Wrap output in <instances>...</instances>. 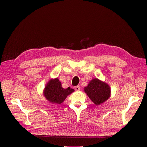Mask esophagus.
<instances>
[{"label":"esophagus","instance_id":"obj_1","mask_svg":"<svg viewBox=\"0 0 147 147\" xmlns=\"http://www.w3.org/2000/svg\"><path fill=\"white\" fill-rule=\"evenodd\" d=\"M75 90H76L77 91H80L81 89H80V87L78 86H77L75 87Z\"/></svg>","mask_w":147,"mask_h":147}]
</instances>
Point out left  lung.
Wrapping results in <instances>:
<instances>
[{"mask_svg": "<svg viewBox=\"0 0 147 147\" xmlns=\"http://www.w3.org/2000/svg\"><path fill=\"white\" fill-rule=\"evenodd\" d=\"M84 91L96 105L103 104L110 98L111 95L109 84L96 78L89 82L88 86L84 88Z\"/></svg>", "mask_w": 147, "mask_h": 147, "instance_id": "8db88e82", "label": "left lung"}]
</instances>
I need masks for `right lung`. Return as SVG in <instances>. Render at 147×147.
<instances>
[{
  "label": "right lung",
  "instance_id": "add662e5",
  "mask_svg": "<svg viewBox=\"0 0 147 147\" xmlns=\"http://www.w3.org/2000/svg\"><path fill=\"white\" fill-rule=\"evenodd\" d=\"M74 92V89L70 87L64 89L62 87L59 80L56 78L48 82L44 88L43 94L46 99L53 104H61L71 93Z\"/></svg>",
  "mask_w": 147,
  "mask_h": 147
}]
</instances>
